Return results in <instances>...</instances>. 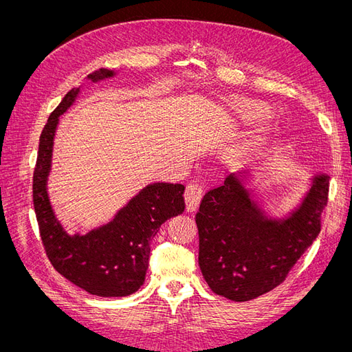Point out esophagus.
<instances>
[{
	"mask_svg": "<svg viewBox=\"0 0 352 352\" xmlns=\"http://www.w3.org/2000/svg\"><path fill=\"white\" fill-rule=\"evenodd\" d=\"M202 194H204V184L198 182V180H192V182H189L186 185L185 201H186L188 210L194 211L198 207L199 201L202 198Z\"/></svg>",
	"mask_w": 352,
	"mask_h": 352,
	"instance_id": "esophagus-1",
	"label": "esophagus"
}]
</instances>
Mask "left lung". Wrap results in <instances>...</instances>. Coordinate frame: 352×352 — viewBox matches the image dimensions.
I'll list each match as a JSON object with an SVG mask.
<instances>
[{
	"label": "left lung",
	"mask_w": 352,
	"mask_h": 352,
	"mask_svg": "<svg viewBox=\"0 0 352 352\" xmlns=\"http://www.w3.org/2000/svg\"><path fill=\"white\" fill-rule=\"evenodd\" d=\"M329 176H316L289 219H264L235 176L210 189L195 216L198 263L210 289L232 301L254 300L280 285L322 230Z\"/></svg>",
	"instance_id": "obj_1"
}]
</instances>
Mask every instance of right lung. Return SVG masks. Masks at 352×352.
<instances>
[{
  "instance_id": "1",
  "label": "right lung",
  "mask_w": 352,
  "mask_h": 352,
  "mask_svg": "<svg viewBox=\"0 0 352 352\" xmlns=\"http://www.w3.org/2000/svg\"><path fill=\"white\" fill-rule=\"evenodd\" d=\"M113 76L100 69L89 74L97 80ZM79 89H70L48 117L39 136V150L32 182V198L39 235L50 263L67 280L98 296H126L144 283L150 243L160 226L185 210L182 184H153L122 208L113 221L87 235L69 236L56 220L47 195L52 140L58 116L65 113Z\"/></svg>"
}]
</instances>
